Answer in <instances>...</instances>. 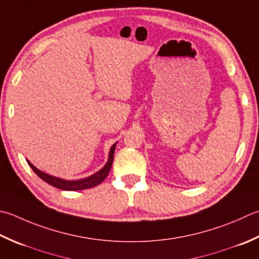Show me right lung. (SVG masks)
<instances>
[{"label": "right lung", "instance_id": "1", "mask_svg": "<svg viewBox=\"0 0 259 259\" xmlns=\"http://www.w3.org/2000/svg\"><path fill=\"white\" fill-rule=\"evenodd\" d=\"M115 145L116 144H114L112 147H111L109 159H108V161H106V164L104 165L102 169L96 171V173L93 175L86 177V179L77 180V181H66V180L59 179V177L48 175V174L44 173V171L39 170L38 168H35V167L31 163H30L29 160H27V161L34 173L37 174L42 181H45L46 183H48L49 185H53L55 187H57V189H59V190H65V191H80V190H85V189H91V187L99 185L106 179V176L109 175L111 167H112Z\"/></svg>", "mask_w": 259, "mask_h": 259}]
</instances>
